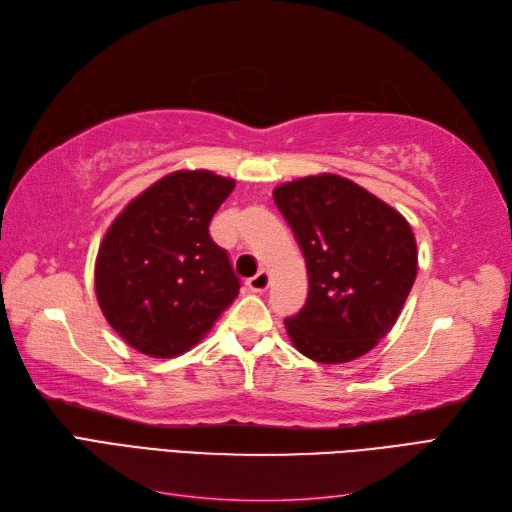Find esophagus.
<instances>
[{"label":"esophagus","instance_id":"34e87169","mask_svg":"<svg viewBox=\"0 0 512 512\" xmlns=\"http://www.w3.org/2000/svg\"><path fill=\"white\" fill-rule=\"evenodd\" d=\"M247 288H250L252 292H265L269 288V273L258 271L254 277L247 280Z\"/></svg>","mask_w":512,"mask_h":512}]
</instances>
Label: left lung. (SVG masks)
Masks as SVG:
<instances>
[{
    "label": "left lung",
    "instance_id": "1",
    "mask_svg": "<svg viewBox=\"0 0 512 512\" xmlns=\"http://www.w3.org/2000/svg\"><path fill=\"white\" fill-rule=\"evenodd\" d=\"M273 200L309 277L303 309L284 320L294 348L324 365L359 359L393 329L416 280L410 224L339 175L284 183Z\"/></svg>",
    "mask_w": 512,
    "mask_h": 512
}]
</instances>
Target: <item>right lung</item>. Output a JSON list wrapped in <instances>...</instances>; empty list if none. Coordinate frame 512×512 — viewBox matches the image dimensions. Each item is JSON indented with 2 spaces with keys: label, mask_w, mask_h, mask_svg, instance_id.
I'll list each match as a JSON object with an SVG mask.
<instances>
[{
  "label": "right lung",
  "mask_w": 512,
  "mask_h": 512,
  "mask_svg": "<svg viewBox=\"0 0 512 512\" xmlns=\"http://www.w3.org/2000/svg\"><path fill=\"white\" fill-rule=\"evenodd\" d=\"M235 181L177 170L156 181L106 230L96 260L104 318L126 344L170 359L205 337L239 294L226 250L209 235Z\"/></svg>",
  "instance_id": "1"
}]
</instances>
